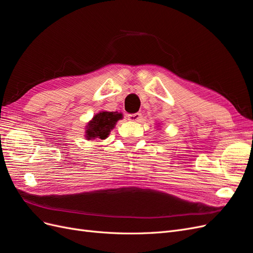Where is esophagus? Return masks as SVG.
<instances>
[{
  "label": "esophagus",
  "instance_id": "obj_1",
  "mask_svg": "<svg viewBox=\"0 0 253 253\" xmlns=\"http://www.w3.org/2000/svg\"><path fill=\"white\" fill-rule=\"evenodd\" d=\"M140 118H141L140 113H134V114H128L127 115V119L129 121H139Z\"/></svg>",
  "mask_w": 253,
  "mask_h": 253
}]
</instances>
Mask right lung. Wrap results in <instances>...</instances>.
Segmentation results:
<instances>
[{"label":"right lung","mask_w":253,"mask_h":253,"mask_svg":"<svg viewBox=\"0 0 253 253\" xmlns=\"http://www.w3.org/2000/svg\"><path fill=\"white\" fill-rule=\"evenodd\" d=\"M122 118V115L117 112H101L91 119L86 126V138L88 140L100 138L105 139L116 122Z\"/></svg>","instance_id":"1"}]
</instances>
